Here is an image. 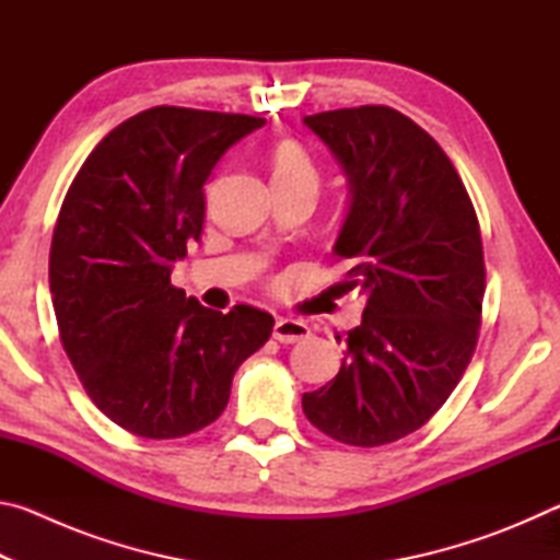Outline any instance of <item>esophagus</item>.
<instances>
[{
    "mask_svg": "<svg viewBox=\"0 0 560 560\" xmlns=\"http://www.w3.org/2000/svg\"><path fill=\"white\" fill-rule=\"evenodd\" d=\"M311 336V328L299 318H277L273 324V338L279 343H299V340H306Z\"/></svg>",
    "mask_w": 560,
    "mask_h": 560,
    "instance_id": "esophagus-1",
    "label": "esophagus"
}]
</instances>
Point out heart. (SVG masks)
Masks as SVG:
<instances>
[{"label": "heart", "instance_id": "obj_1", "mask_svg": "<svg viewBox=\"0 0 560 560\" xmlns=\"http://www.w3.org/2000/svg\"><path fill=\"white\" fill-rule=\"evenodd\" d=\"M271 179L273 187L281 185H308L318 187V167L308 150L296 140H281L271 150Z\"/></svg>", "mask_w": 560, "mask_h": 560}]
</instances>
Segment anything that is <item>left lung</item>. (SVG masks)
Returning <instances> with one entry per match:
<instances>
[{
  "label": "left lung",
  "mask_w": 560,
  "mask_h": 560,
  "mask_svg": "<svg viewBox=\"0 0 560 560\" xmlns=\"http://www.w3.org/2000/svg\"><path fill=\"white\" fill-rule=\"evenodd\" d=\"M350 185L334 252L368 296L334 381L303 393L308 422L353 447L420 430L457 387L481 326L479 220L452 160L387 106L306 116Z\"/></svg>",
  "instance_id": "8db88e82"
}]
</instances>
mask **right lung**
Instances as JSON below:
<instances>
[{"instance_id": "add662e5", "label": "right lung", "mask_w": 560, "mask_h": 560, "mask_svg": "<svg viewBox=\"0 0 560 560\" xmlns=\"http://www.w3.org/2000/svg\"><path fill=\"white\" fill-rule=\"evenodd\" d=\"M264 118L155 106L113 128L73 177L54 226L49 287L66 355L98 410L138 438L207 428L267 343L254 306H200L170 283L200 240L205 183Z\"/></svg>"}]
</instances>
